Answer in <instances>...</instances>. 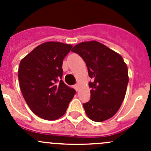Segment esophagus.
I'll return each instance as SVG.
<instances>
[{"label": "esophagus", "mask_w": 151, "mask_h": 151, "mask_svg": "<svg viewBox=\"0 0 151 151\" xmlns=\"http://www.w3.org/2000/svg\"><path fill=\"white\" fill-rule=\"evenodd\" d=\"M74 88H75V89H76V91H78V85H74Z\"/></svg>", "instance_id": "34e87169"}]
</instances>
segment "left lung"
Returning <instances> with one entry per match:
<instances>
[{"label":"left lung","mask_w":151,"mask_h":151,"mask_svg":"<svg viewBox=\"0 0 151 151\" xmlns=\"http://www.w3.org/2000/svg\"><path fill=\"white\" fill-rule=\"evenodd\" d=\"M72 51L84 60L92 79L91 99L83 104L88 117L94 122L109 119L125 98L129 83L127 65L121 55L96 41L78 44Z\"/></svg>","instance_id":"obj_1"}]
</instances>
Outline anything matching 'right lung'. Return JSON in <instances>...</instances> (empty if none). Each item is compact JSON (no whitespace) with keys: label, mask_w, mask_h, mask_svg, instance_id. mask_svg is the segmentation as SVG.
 Segmentation results:
<instances>
[{"label":"right lung","mask_w":151,"mask_h":151,"mask_svg":"<svg viewBox=\"0 0 151 151\" xmlns=\"http://www.w3.org/2000/svg\"><path fill=\"white\" fill-rule=\"evenodd\" d=\"M72 47L57 41L45 42L19 63L18 78L24 99L35 115L46 120L63 116L76 94L61 79L63 60Z\"/></svg>","instance_id":"add662e5"}]
</instances>
